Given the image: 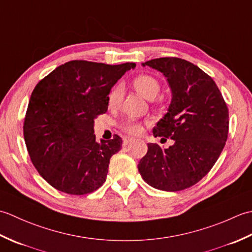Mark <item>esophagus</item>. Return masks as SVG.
I'll list each match as a JSON object with an SVG mask.
<instances>
[{
  "label": "esophagus",
  "mask_w": 252,
  "mask_h": 252,
  "mask_svg": "<svg viewBox=\"0 0 252 252\" xmlns=\"http://www.w3.org/2000/svg\"><path fill=\"white\" fill-rule=\"evenodd\" d=\"M133 141V137H130V136H125L123 137V146H126V145H127V144H129L130 142H132Z\"/></svg>",
  "instance_id": "esophagus-1"
}]
</instances>
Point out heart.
Wrapping results in <instances>:
<instances>
[{
  "instance_id": "obj_1",
  "label": "heart",
  "mask_w": 252,
  "mask_h": 252,
  "mask_svg": "<svg viewBox=\"0 0 252 252\" xmlns=\"http://www.w3.org/2000/svg\"><path fill=\"white\" fill-rule=\"evenodd\" d=\"M133 87L144 97L147 99H154L160 92L159 80L152 74H140L133 80ZM123 91L120 85H117L110 91L108 95V106L110 108H116L122 100ZM120 127L129 134H140L143 131V126L134 120H125L120 123Z\"/></svg>"
}]
</instances>
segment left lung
Masks as SVG:
<instances>
[{"mask_svg":"<svg viewBox=\"0 0 252 252\" xmlns=\"http://www.w3.org/2000/svg\"><path fill=\"white\" fill-rule=\"evenodd\" d=\"M145 65L162 72L172 92L168 112L154 127V136L171 138L174 144L165 149L147 144L137 168L155 189L183 190L198 183L220 157L228 134L227 106L212 78L194 63L162 57Z\"/></svg>","mask_w":252,"mask_h":252,"instance_id":"8db88e82","label":"left lung"}]
</instances>
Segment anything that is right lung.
Here are the masks:
<instances>
[{
  "instance_id": "obj_1",
  "label": "right lung",
  "mask_w": 252,
  "mask_h": 252,
  "mask_svg": "<svg viewBox=\"0 0 252 252\" xmlns=\"http://www.w3.org/2000/svg\"><path fill=\"white\" fill-rule=\"evenodd\" d=\"M134 63L107 65L71 61L35 85L24 121L32 163L54 189L90 194L104 184L110 158L121 149L117 134L96 142L94 120L108 109L111 88Z\"/></svg>"
}]
</instances>
